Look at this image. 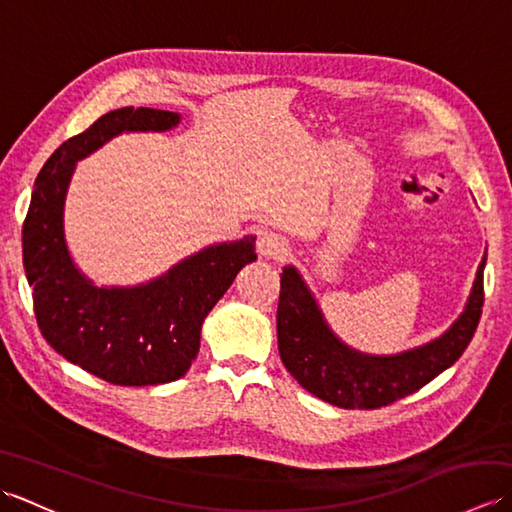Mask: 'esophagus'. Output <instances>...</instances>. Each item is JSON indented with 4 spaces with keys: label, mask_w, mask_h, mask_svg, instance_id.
<instances>
[{
    "label": "esophagus",
    "mask_w": 512,
    "mask_h": 512,
    "mask_svg": "<svg viewBox=\"0 0 512 512\" xmlns=\"http://www.w3.org/2000/svg\"><path fill=\"white\" fill-rule=\"evenodd\" d=\"M257 250L264 257L279 259V257H284L288 253V239L284 235H279V233L266 231V233H262V237H259Z\"/></svg>",
    "instance_id": "1"
}]
</instances>
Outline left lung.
I'll use <instances>...</instances> for the list:
<instances>
[{
	"mask_svg": "<svg viewBox=\"0 0 512 512\" xmlns=\"http://www.w3.org/2000/svg\"><path fill=\"white\" fill-rule=\"evenodd\" d=\"M484 264L486 257L458 321L436 341L396 356L361 354L336 339L301 275L286 266L277 306L281 363L303 389L343 409H378L416 394L471 343L484 306Z\"/></svg>",
	"mask_w": 512,
	"mask_h": 512,
	"instance_id": "8db88e82",
	"label": "left lung"
}]
</instances>
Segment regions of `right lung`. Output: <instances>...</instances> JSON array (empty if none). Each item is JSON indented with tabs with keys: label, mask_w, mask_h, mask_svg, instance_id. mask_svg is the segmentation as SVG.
<instances>
[{
	"label": "right lung",
	"mask_w": 512,
	"mask_h": 512,
	"mask_svg": "<svg viewBox=\"0 0 512 512\" xmlns=\"http://www.w3.org/2000/svg\"><path fill=\"white\" fill-rule=\"evenodd\" d=\"M180 114L121 107L54 151L39 171L21 231L24 268L43 339L112 385H162L187 374L200 330L233 279L255 262V237L215 244L134 288H96L65 246L63 204L76 160L121 132H165Z\"/></svg>",
	"instance_id": "1"
}]
</instances>
